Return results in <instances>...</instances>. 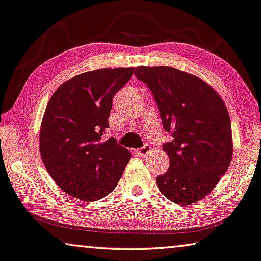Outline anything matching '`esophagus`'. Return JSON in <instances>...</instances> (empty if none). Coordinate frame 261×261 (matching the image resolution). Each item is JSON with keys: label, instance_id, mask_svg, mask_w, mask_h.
Listing matches in <instances>:
<instances>
[{"label": "esophagus", "instance_id": "obj_1", "mask_svg": "<svg viewBox=\"0 0 261 261\" xmlns=\"http://www.w3.org/2000/svg\"><path fill=\"white\" fill-rule=\"evenodd\" d=\"M135 152L138 153L139 156H147L148 153L150 152V146H149V144H144L142 148L138 149V150H136Z\"/></svg>", "mask_w": 261, "mask_h": 261}]
</instances>
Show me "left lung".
Segmentation results:
<instances>
[{"instance_id":"8db88e82","label":"left lung","mask_w":261,"mask_h":261,"mask_svg":"<svg viewBox=\"0 0 261 261\" xmlns=\"http://www.w3.org/2000/svg\"><path fill=\"white\" fill-rule=\"evenodd\" d=\"M159 106L165 130L173 140L163 150L169 170L156 178L166 199L191 204L214 190L232 157L231 122L224 101L211 85L171 67L135 68Z\"/></svg>"}]
</instances>
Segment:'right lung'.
I'll return each mask as SVG.
<instances>
[{"instance_id":"right-lung-1","label":"right lung","mask_w":261,"mask_h":261,"mask_svg":"<svg viewBox=\"0 0 261 261\" xmlns=\"http://www.w3.org/2000/svg\"><path fill=\"white\" fill-rule=\"evenodd\" d=\"M134 68H104L60 85L42 117L39 149L46 170L60 189L90 202L112 192L130 160L113 138L102 141L115 93Z\"/></svg>"}]
</instances>
